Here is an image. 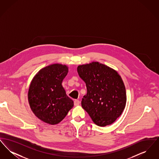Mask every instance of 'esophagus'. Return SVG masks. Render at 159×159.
I'll return each instance as SVG.
<instances>
[{
    "label": "esophagus",
    "instance_id": "34e87169",
    "mask_svg": "<svg viewBox=\"0 0 159 159\" xmlns=\"http://www.w3.org/2000/svg\"><path fill=\"white\" fill-rule=\"evenodd\" d=\"M80 102L79 100H77V99H75V101H74V105L75 106H79L80 104Z\"/></svg>",
    "mask_w": 159,
    "mask_h": 159
}]
</instances>
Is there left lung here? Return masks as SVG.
Segmentation results:
<instances>
[{
  "instance_id": "obj_1",
  "label": "left lung",
  "mask_w": 159,
  "mask_h": 159,
  "mask_svg": "<svg viewBox=\"0 0 159 159\" xmlns=\"http://www.w3.org/2000/svg\"><path fill=\"white\" fill-rule=\"evenodd\" d=\"M77 72L87 88L82 101L83 109L99 126L112 124L121 115L126 102L121 77L98 62L79 66Z\"/></svg>"
}]
</instances>
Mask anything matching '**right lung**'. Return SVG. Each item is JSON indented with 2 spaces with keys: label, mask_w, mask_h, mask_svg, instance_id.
Segmentation results:
<instances>
[{
  "label": "right lung",
  "mask_w": 159,
  "mask_h": 159,
  "mask_svg": "<svg viewBox=\"0 0 159 159\" xmlns=\"http://www.w3.org/2000/svg\"><path fill=\"white\" fill-rule=\"evenodd\" d=\"M68 71L65 65L52 64L41 69L31 83L28 93L31 109L46 123L58 124L74 106L61 84Z\"/></svg>",
  "instance_id": "right-lung-1"
}]
</instances>
